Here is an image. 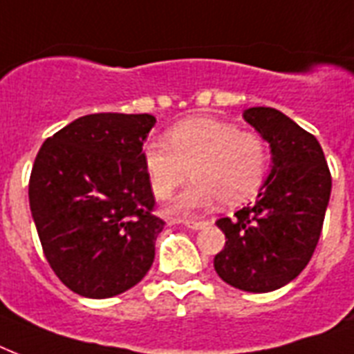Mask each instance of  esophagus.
I'll return each instance as SVG.
<instances>
[{"label":"esophagus","instance_id":"obj_1","mask_svg":"<svg viewBox=\"0 0 354 354\" xmlns=\"http://www.w3.org/2000/svg\"><path fill=\"white\" fill-rule=\"evenodd\" d=\"M182 224L185 227H189V230H194V232H196V230H202V227H205V222H198V221H183Z\"/></svg>","mask_w":354,"mask_h":354}]
</instances>
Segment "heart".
Returning a JSON list of instances; mask_svg holds the SVG:
<instances>
[{"label":"heart","mask_w":354,"mask_h":354,"mask_svg":"<svg viewBox=\"0 0 354 354\" xmlns=\"http://www.w3.org/2000/svg\"><path fill=\"white\" fill-rule=\"evenodd\" d=\"M268 145L259 133L235 122L193 118L167 132V141L152 139L143 147V165L156 198H167L193 174V182L169 204L171 213L189 215L221 200L239 205L252 198L268 171Z\"/></svg>","instance_id":"1"}]
</instances>
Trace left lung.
Returning <instances> with one entry per match:
<instances>
[{"label":"left lung","instance_id":"obj_1","mask_svg":"<svg viewBox=\"0 0 354 354\" xmlns=\"http://www.w3.org/2000/svg\"><path fill=\"white\" fill-rule=\"evenodd\" d=\"M242 118L270 145L272 169L253 204L216 221L226 246L213 264L227 285L263 294L288 285L308 264L333 182L318 139L285 113L255 106Z\"/></svg>","mask_w":354,"mask_h":354}]
</instances>
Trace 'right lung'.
I'll list each match as a JSON object with an SVG mask.
<instances>
[{"label": "right lung", "mask_w": 354, "mask_h": 354, "mask_svg": "<svg viewBox=\"0 0 354 354\" xmlns=\"http://www.w3.org/2000/svg\"><path fill=\"white\" fill-rule=\"evenodd\" d=\"M154 124L149 113H91L47 138L36 156L32 221L49 266L79 296L122 294L154 263L165 226L152 215L143 165Z\"/></svg>", "instance_id": "right-lung-1"}]
</instances>
